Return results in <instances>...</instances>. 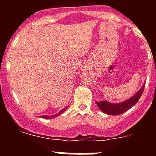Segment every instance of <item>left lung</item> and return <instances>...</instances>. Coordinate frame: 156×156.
Here are the masks:
<instances>
[{
    "label": "left lung",
    "instance_id": "obj_1",
    "mask_svg": "<svg viewBox=\"0 0 156 156\" xmlns=\"http://www.w3.org/2000/svg\"><path fill=\"white\" fill-rule=\"evenodd\" d=\"M143 90H144V85L133 97H131L130 99H129L124 102L120 103V104H111L106 100H104V101L96 102V104L104 113L108 114V115H113V116L119 115V114L123 113L135 105L136 103L138 102L143 95Z\"/></svg>",
    "mask_w": 156,
    "mask_h": 156
}]
</instances>
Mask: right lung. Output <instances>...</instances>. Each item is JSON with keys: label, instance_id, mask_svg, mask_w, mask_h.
Here are the masks:
<instances>
[{"label": "right lung", "instance_id": "1", "mask_svg": "<svg viewBox=\"0 0 156 156\" xmlns=\"http://www.w3.org/2000/svg\"><path fill=\"white\" fill-rule=\"evenodd\" d=\"M65 110H66V108H63L61 111H60L57 114H55V115H52V116H41V117H43V118H54V117H56V116H59V115H61V113H63L64 112H65Z\"/></svg>", "mask_w": 156, "mask_h": 156}]
</instances>
